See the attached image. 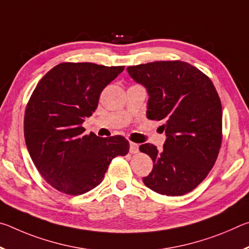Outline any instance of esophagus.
I'll use <instances>...</instances> for the list:
<instances>
[{
    "label": "esophagus",
    "mask_w": 249,
    "mask_h": 249,
    "mask_svg": "<svg viewBox=\"0 0 249 249\" xmlns=\"http://www.w3.org/2000/svg\"><path fill=\"white\" fill-rule=\"evenodd\" d=\"M138 150H140V145L136 144V142H129V151H130V153L136 154V153H138Z\"/></svg>",
    "instance_id": "34e87169"
}]
</instances>
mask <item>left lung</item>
Segmentation results:
<instances>
[{"mask_svg": "<svg viewBox=\"0 0 249 249\" xmlns=\"http://www.w3.org/2000/svg\"><path fill=\"white\" fill-rule=\"evenodd\" d=\"M127 72L148 93L147 117L161 121L162 149L140 146L154 162L146 187L168 196H183L205 179L222 142V105L213 83L188 62L155 61L128 67Z\"/></svg>", "mask_w": 249, "mask_h": 249, "instance_id": "left-lung-1", "label": "left lung"}]
</instances>
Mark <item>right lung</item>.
Masks as SVG:
<instances>
[{
    "instance_id": "1",
    "label": "right lung",
    "mask_w": 249,
    "mask_h": 249,
    "mask_svg": "<svg viewBox=\"0 0 249 249\" xmlns=\"http://www.w3.org/2000/svg\"><path fill=\"white\" fill-rule=\"evenodd\" d=\"M124 67L64 62L48 71L25 111L24 136L34 165L58 191L83 195L99 185L109 162L127 155L123 136L84 135L82 124L98 107L101 92Z\"/></svg>"
}]
</instances>
